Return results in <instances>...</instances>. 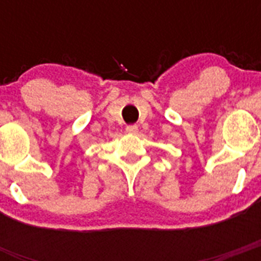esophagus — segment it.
Masks as SVG:
<instances>
[{"mask_svg": "<svg viewBox=\"0 0 261 261\" xmlns=\"http://www.w3.org/2000/svg\"><path fill=\"white\" fill-rule=\"evenodd\" d=\"M125 130L128 133H132V135H135V133L138 132V126L136 125V124H130V125H126Z\"/></svg>", "mask_w": 261, "mask_h": 261, "instance_id": "34e87169", "label": "esophagus"}]
</instances>
